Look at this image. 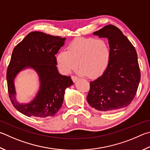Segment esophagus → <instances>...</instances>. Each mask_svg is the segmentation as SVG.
Returning <instances> with one entry per match:
<instances>
[{
  "instance_id": "1",
  "label": "esophagus",
  "mask_w": 150,
  "mask_h": 150,
  "mask_svg": "<svg viewBox=\"0 0 150 150\" xmlns=\"http://www.w3.org/2000/svg\"><path fill=\"white\" fill-rule=\"evenodd\" d=\"M71 79L73 81V82L75 83L79 79V77H77V76H71Z\"/></svg>"
}]
</instances>
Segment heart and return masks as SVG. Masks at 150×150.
<instances>
[{
  "label": "heart",
  "instance_id": "obj_1",
  "mask_svg": "<svg viewBox=\"0 0 150 150\" xmlns=\"http://www.w3.org/2000/svg\"><path fill=\"white\" fill-rule=\"evenodd\" d=\"M111 56L110 45L105 40L79 37L69 43L67 51L57 54L56 62L63 74H69L79 64V74L94 79L107 69Z\"/></svg>",
  "mask_w": 150,
  "mask_h": 150
}]
</instances>
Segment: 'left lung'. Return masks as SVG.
Instances as JSON below:
<instances>
[{
    "mask_svg": "<svg viewBox=\"0 0 150 150\" xmlns=\"http://www.w3.org/2000/svg\"><path fill=\"white\" fill-rule=\"evenodd\" d=\"M93 35L107 38L111 56L105 72L90 82L87 102L103 112L127 107L134 99L140 81L137 51L115 25H106Z\"/></svg>",
    "mask_w": 150,
    "mask_h": 150,
    "instance_id": "1",
    "label": "left lung"
}]
</instances>
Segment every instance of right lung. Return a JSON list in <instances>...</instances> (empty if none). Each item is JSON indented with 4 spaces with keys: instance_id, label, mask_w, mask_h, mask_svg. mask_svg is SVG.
Wrapping results in <instances>:
<instances>
[{
    "instance_id": "obj_1",
    "label": "right lung",
    "mask_w": 150,
    "mask_h": 150,
    "mask_svg": "<svg viewBox=\"0 0 150 150\" xmlns=\"http://www.w3.org/2000/svg\"><path fill=\"white\" fill-rule=\"evenodd\" d=\"M66 40L33 31L13 48L6 73L8 90L13 107L23 115L45 118L55 115L61 108L65 90L73 84L71 77L59 74L56 67L55 55ZM26 69H33L38 73L40 90L31 102L20 104L16 100L14 80L19 72Z\"/></svg>"
}]
</instances>
